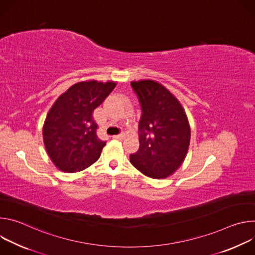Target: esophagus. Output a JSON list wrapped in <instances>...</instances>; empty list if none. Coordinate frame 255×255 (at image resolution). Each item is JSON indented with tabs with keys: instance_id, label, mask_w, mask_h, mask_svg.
I'll list each match as a JSON object with an SVG mask.
<instances>
[{
	"instance_id": "1",
	"label": "esophagus",
	"mask_w": 255,
	"mask_h": 255,
	"mask_svg": "<svg viewBox=\"0 0 255 255\" xmlns=\"http://www.w3.org/2000/svg\"><path fill=\"white\" fill-rule=\"evenodd\" d=\"M124 136H125V134H124V133H121V134H118V135H114L113 138H114V139H123Z\"/></svg>"
}]
</instances>
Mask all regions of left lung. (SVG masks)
I'll list each match as a JSON object with an SVG mask.
<instances>
[{"instance_id": "obj_1", "label": "left lung", "mask_w": 255, "mask_h": 255, "mask_svg": "<svg viewBox=\"0 0 255 255\" xmlns=\"http://www.w3.org/2000/svg\"><path fill=\"white\" fill-rule=\"evenodd\" d=\"M141 107L139 149L130 154V162L152 178L171 175L188 153L191 128L178 100L155 81L132 82Z\"/></svg>"}]
</instances>
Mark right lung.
I'll return each mask as SVG.
<instances>
[{"label": "right lung", "instance_id": "obj_1", "mask_svg": "<svg viewBox=\"0 0 255 255\" xmlns=\"http://www.w3.org/2000/svg\"><path fill=\"white\" fill-rule=\"evenodd\" d=\"M115 87L114 82L77 83L52 105L43 125V141L58 169L77 172L99 159L106 142L97 135L93 112Z\"/></svg>", "mask_w": 255, "mask_h": 255}]
</instances>
